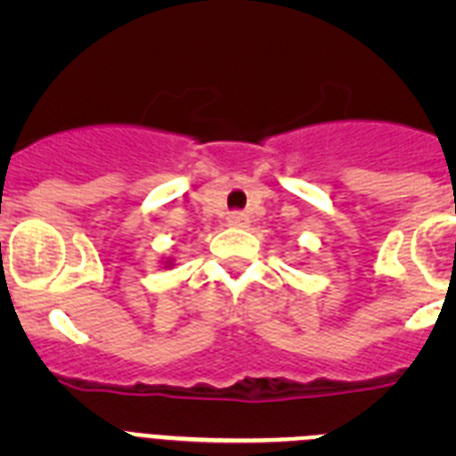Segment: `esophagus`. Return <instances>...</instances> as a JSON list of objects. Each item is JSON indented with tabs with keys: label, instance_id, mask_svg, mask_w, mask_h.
<instances>
[{
	"label": "esophagus",
	"instance_id": "obj_1",
	"mask_svg": "<svg viewBox=\"0 0 456 456\" xmlns=\"http://www.w3.org/2000/svg\"><path fill=\"white\" fill-rule=\"evenodd\" d=\"M228 225H232V228H247L248 216L244 212H231L228 215Z\"/></svg>",
	"mask_w": 456,
	"mask_h": 456
}]
</instances>
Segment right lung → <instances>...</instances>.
<instances>
[{
	"instance_id": "obj_1",
	"label": "right lung",
	"mask_w": 456,
	"mask_h": 456,
	"mask_svg": "<svg viewBox=\"0 0 456 456\" xmlns=\"http://www.w3.org/2000/svg\"><path fill=\"white\" fill-rule=\"evenodd\" d=\"M164 267H173V257H168L167 263H164Z\"/></svg>"
}]
</instances>
